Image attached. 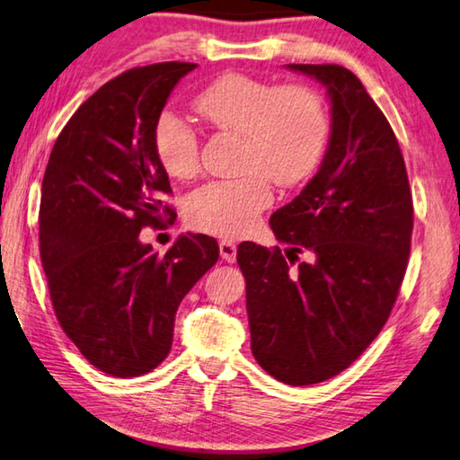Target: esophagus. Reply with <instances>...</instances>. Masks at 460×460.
<instances>
[{
  "mask_svg": "<svg viewBox=\"0 0 460 460\" xmlns=\"http://www.w3.org/2000/svg\"><path fill=\"white\" fill-rule=\"evenodd\" d=\"M220 257L226 262H234L236 261V244L232 240H222L220 243Z\"/></svg>",
  "mask_w": 460,
  "mask_h": 460,
  "instance_id": "34e87169",
  "label": "esophagus"
}]
</instances>
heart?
I'll use <instances>...</instances> for the list:
<instances>
[{"mask_svg":"<svg viewBox=\"0 0 460 460\" xmlns=\"http://www.w3.org/2000/svg\"><path fill=\"white\" fill-rule=\"evenodd\" d=\"M208 124L243 138L234 181H212L187 199L193 230L222 238L251 232L273 201L270 183L293 187L312 175L330 134L326 105L305 85H277L244 73H226L195 97ZM155 153L171 177L199 171V140L183 119L163 114L155 126Z\"/></svg>","mask_w":460,"mask_h":460,"instance_id":"1","label":"heart"}]
</instances>
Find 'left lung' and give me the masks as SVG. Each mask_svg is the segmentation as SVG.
<instances>
[{"mask_svg":"<svg viewBox=\"0 0 460 460\" xmlns=\"http://www.w3.org/2000/svg\"><path fill=\"white\" fill-rule=\"evenodd\" d=\"M326 85L332 130L318 172L270 216L279 243L238 246L251 349L277 381L342 373L385 326L408 267L413 201L400 145L355 73L288 65ZM310 261L299 266L297 253Z\"/></svg>","mask_w":460,"mask_h":460,"instance_id":"8db88e82","label":"left lung"}]
</instances>
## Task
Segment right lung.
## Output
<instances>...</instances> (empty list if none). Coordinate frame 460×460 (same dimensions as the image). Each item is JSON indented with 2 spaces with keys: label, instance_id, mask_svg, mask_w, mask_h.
Here are the masks:
<instances>
[{
  "label": "right lung",
  "instance_id": "1",
  "mask_svg": "<svg viewBox=\"0 0 460 460\" xmlns=\"http://www.w3.org/2000/svg\"><path fill=\"white\" fill-rule=\"evenodd\" d=\"M195 66L156 63L105 83L66 122L44 171L39 236L52 307L81 355L111 377L167 358L181 299L220 257L206 234L179 236L164 254L140 243L142 228L177 216L161 199L171 185L155 126Z\"/></svg>",
  "mask_w": 460,
  "mask_h": 460
}]
</instances>
